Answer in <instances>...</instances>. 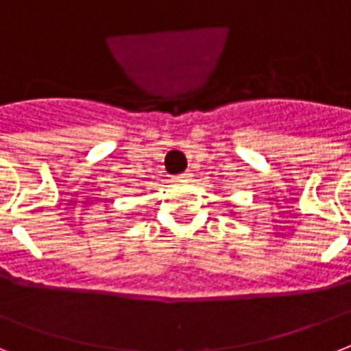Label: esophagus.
I'll use <instances>...</instances> for the list:
<instances>
[{
    "label": "esophagus",
    "instance_id": "1",
    "mask_svg": "<svg viewBox=\"0 0 351 351\" xmlns=\"http://www.w3.org/2000/svg\"><path fill=\"white\" fill-rule=\"evenodd\" d=\"M189 176H191V173L189 171H186V173H182V175H178V180H189Z\"/></svg>",
    "mask_w": 351,
    "mask_h": 351
}]
</instances>
